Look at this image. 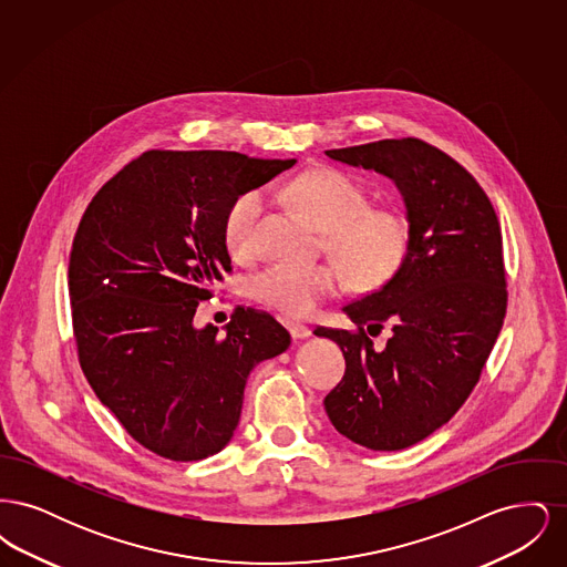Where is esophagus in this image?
I'll use <instances>...</instances> for the list:
<instances>
[{
	"instance_id": "34e87169",
	"label": "esophagus",
	"mask_w": 567,
	"mask_h": 567,
	"mask_svg": "<svg viewBox=\"0 0 567 567\" xmlns=\"http://www.w3.org/2000/svg\"><path fill=\"white\" fill-rule=\"evenodd\" d=\"M289 331H291L293 340H306V338L312 333L310 327H306V324L301 323H289Z\"/></svg>"
}]
</instances>
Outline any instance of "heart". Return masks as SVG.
Masks as SVG:
<instances>
[{"label": "heart", "mask_w": 567, "mask_h": 567, "mask_svg": "<svg viewBox=\"0 0 567 567\" xmlns=\"http://www.w3.org/2000/svg\"><path fill=\"white\" fill-rule=\"evenodd\" d=\"M285 193L319 229L327 248L352 282L363 289L384 285L402 268L410 246V223L395 208H370V195L351 176L336 169H312ZM266 208L259 189L238 195L223 220L227 250L236 259L252 257L257 227ZM344 274L333 264H274L255 278V297L289 317L312 315L324 299L338 296Z\"/></svg>", "instance_id": "b5f03b06"}]
</instances>
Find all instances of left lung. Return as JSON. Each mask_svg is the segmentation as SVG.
<instances>
[{
  "label": "left lung",
  "instance_id": "obj_1",
  "mask_svg": "<svg viewBox=\"0 0 567 567\" xmlns=\"http://www.w3.org/2000/svg\"><path fill=\"white\" fill-rule=\"evenodd\" d=\"M324 155L374 169L404 197L410 246L402 268L342 308L354 331L315 329L347 359L344 378L324 398L333 427L365 449L402 451L453 419L499 336L508 301L499 223L476 178L423 140ZM384 323L392 338L377 350L369 336Z\"/></svg>",
  "mask_w": 567,
  "mask_h": 567
}]
</instances>
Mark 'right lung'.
I'll return each instance as SVG.
<instances>
[{
    "mask_svg": "<svg viewBox=\"0 0 567 567\" xmlns=\"http://www.w3.org/2000/svg\"><path fill=\"white\" fill-rule=\"evenodd\" d=\"M293 165L229 151H146L82 215L68 270L82 372L159 457L223 451L250 370L291 344L282 324L252 308H238L223 336L215 324L193 327V317L231 271L227 208Z\"/></svg>",
    "mask_w": 567,
    "mask_h": 567,
    "instance_id": "1",
    "label": "right lung"
}]
</instances>
